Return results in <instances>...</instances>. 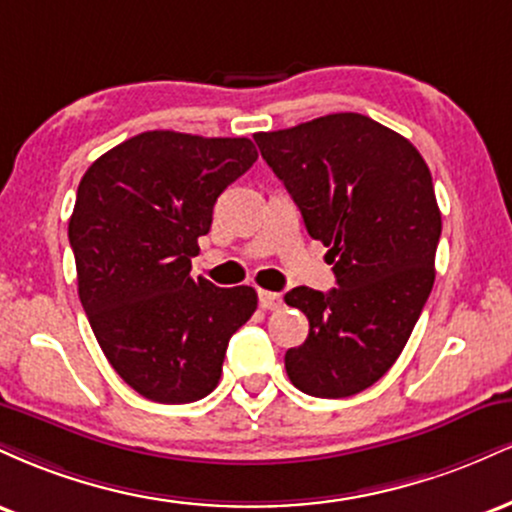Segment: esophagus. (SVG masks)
I'll return each mask as SVG.
<instances>
[{"mask_svg":"<svg viewBox=\"0 0 512 512\" xmlns=\"http://www.w3.org/2000/svg\"><path fill=\"white\" fill-rule=\"evenodd\" d=\"M257 298H260V308L262 310H276L281 308V293L274 291H257Z\"/></svg>","mask_w":512,"mask_h":512,"instance_id":"obj_1","label":"esophagus"}]
</instances>
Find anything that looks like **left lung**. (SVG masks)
I'll list each match as a JSON object with an SVG mask.
<instances>
[{"label":"left lung","instance_id":"obj_1","mask_svg":"<svg viewBox=\"0 0 512 512\" xmlns=\"http://www.w3.org/2000/svg\"><path fill=\"white\" fill-rule=\"evenodd\" d=\"M255 142L337 276L327 293L284 296L310 322L308 339L286 351V373L305 395L351 397L392 368L433 289L443 221L431 170L409 139L358 113Z\"/></svg>","mask_w":512,"mask_h":512}]
</instances>
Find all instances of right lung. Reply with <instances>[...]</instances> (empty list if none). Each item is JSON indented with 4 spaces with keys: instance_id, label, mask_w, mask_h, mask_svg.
Wrapping results in <instances>:
<instances>
[{
    "instance_id": "obj_1",
    "label": "right lung",
    "mask_w": 512,
    "mask_h": 512,
    "mask_svg": "<svg viewBox=\"0 0 512 512\" xmlns=\"http://www.w3.org/2000/svg\"><path fill=\"white\" fill-rule=\"evenodd\" d=\"M255 161L245 137L154 129L117 144L79 182L69 245L81 305L110 366L151 402L207 397L228 339L257 310L250 286L190 276L216 199Z\"/></svg>"
}]
</instances>
